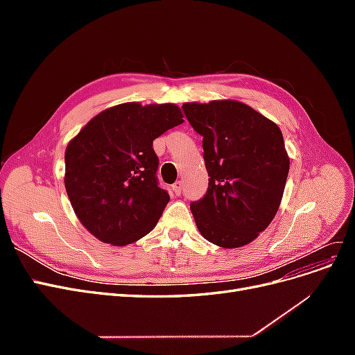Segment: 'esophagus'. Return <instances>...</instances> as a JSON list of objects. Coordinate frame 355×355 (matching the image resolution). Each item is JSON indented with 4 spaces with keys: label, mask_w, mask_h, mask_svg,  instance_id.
I'll return each instance as SVG.
<instances>
[{
    "label": "esophagus",
    "mask_w": 355,
    "mask_h": 355,
    "mask_svg": "<svg viewBox=\"0 0 355 355\" xmlns=\"http://www.w3.org/2000/svg\"><path fill=\"white\" fill-rule=\"evenodd\" d=\"M171 189H173V192L176 196H179L180 192H182V189H184V182L182 180H178V182H175L173 185H171Z\"/></svg>",
    "instance_id": "esophagus-1"
}]
</instances>
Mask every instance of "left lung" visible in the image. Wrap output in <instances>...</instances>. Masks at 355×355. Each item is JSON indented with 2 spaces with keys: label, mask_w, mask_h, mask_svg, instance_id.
Here are the masks:
<instances>
[{
  "label": "left lung",
  "mask_w": 355,
  "mask_h": 355,
  "mask_svg": "<svg viewBox=\"0 0 355 355\" xmlns=\"http://www.w3.org/2000/svg\"><path fill=\"white\" fill-rule=\"evenodd\" d=\"M202 136L209 188L191 204L207 241L223 249L243 247L268 228L280 207L290 158L274 121L239 101L182 105Z\"/></svg>",
  "instance_id": "1"
}]
</instances>
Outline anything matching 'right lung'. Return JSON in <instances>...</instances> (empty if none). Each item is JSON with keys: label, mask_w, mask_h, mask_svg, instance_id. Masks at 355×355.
Segmentation results:
<instances>
[{"label": "right lung", "mask_w": 355, "mask_h": 355, "mask_svg": "<svg viewBox=\"0 0 355 355\" xmlns=\"http://www.w3.org/2000/svg\"><path fill=\"white\" fill-rule=\"evenodd\" d=\"M182 118L175 103L127 102L99 112L71 139L67 194L96 239L127 245L154 230L170 197L158 187L153 142Z\"/></svg>", "instance_id": "1"}]
</instances>
